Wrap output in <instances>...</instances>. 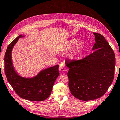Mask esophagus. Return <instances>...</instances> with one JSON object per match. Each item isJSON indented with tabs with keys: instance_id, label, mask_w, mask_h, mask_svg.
<instances>
[{
	"instance_id": "34e87169",
	"label": "esophagus",
	"mask_w": 120,
	"mask_h": 120,
	"mask_svg": "<svg viewBox=\"0 0 120 120\" xmlns=\"http://www.w3.org/2000/svg\"><path fill=\"white\" fill-rule=\"evenodd\" d=\"M66 70V67H65V65H64V63H60V67H59V70L63 72L65 71Z\"/></svg>"
}]
</instances>
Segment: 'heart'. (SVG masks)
Returning a JSON list of instances; mask_svg holds the SVG:
<instances>
[{
    "mask_svg": "<svg viewBox=\"0 0 120 120\" xmlns=\"http://www.w3.org/2000/svg\"><path fill=\"white\" fill-rule=\"evenodd\" d=\"M78 40L76 39H71L68 42L67 46L65 48V49H71L75 47L71 53V56L73 57L78 55L83 48V44L82 42H79L78 43Z\"/></svg>",
    "mask_w": 120,
    "mask_h": 120,
    "instance_id": "b5f03b06",
    "label": "heart"
}]
</instances>
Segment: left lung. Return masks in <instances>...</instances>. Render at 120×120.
I'll return each mask as SVG.
<instances>
[{"label": "left lung", "mask_w": 120, "mask_h": 120, "mask_svg": "<svg viewBox=\"0 0 120 120\" xmlns=\"http://www.w3.org/2000/svg\"><path fill=\"white\" fill-rule=\"evenodd\" d=\"M94 34V52L81 60H66L69 68L68 76L71 94L82 101L102 97L114 78L116 58L113 50L102 35Z\"/></svg>", "instance_id": "obj_1"}]
</instances>
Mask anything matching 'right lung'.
<instances>
[{
  "label": "right lung",
  "instance_id": "right-lung-1",
  "mask_svg": "<svg viewBox=\"0 0 120 120\" xmlns=\"http://www.w3.org/2000/svg\"><path fill=\"white\" fill-rule=\"evenodd\" d=\"M20 35L8 46L4 55V71L8 81L15 92L24 99L32 101H44L49 97L56 79L59 75L58 66L56 65L41 71L32 78L20 76L16 72L12 61V50Z\"/></svg>",
  "mask_w": 120,
  "mask_h": 120
}]
</instances>
